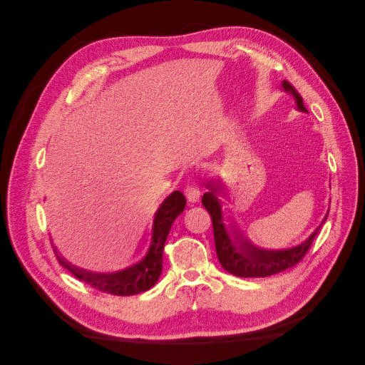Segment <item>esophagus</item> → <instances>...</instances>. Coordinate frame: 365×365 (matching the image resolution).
<instances>
[{
  "mask_svg": "<svg viewBox=\"0 0 365 365\" xmlns=\"http://www.w3.org/2000/svg\"><path fill=\"white\" fill-rule=\"evenodd\" d=\"M185 197H187V201H189L190 204H195V202L200 201L201 192H200V189H197L196 185H189L185 189Z\"/></svg>",
  "mask_w": 365,
  "mask_h": 365,
  "instance_id": "34e87169",
  "label": "esophagus"
}]
</instances>
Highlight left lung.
<instances>
[{"label": "left lung", "mask_w": 365, "mask_h": 365, "mask_svg": "<svg viewBox=\"0 0 365 365\" xmlns=\"http://www.w3.org/2000/svg\"><path fill=\"white\" fill-rule=\"evenodd\" d=\"M282 90L292 96L295 108L298 111L307 113L303 105V98L298 94L294 86L286 81L282 82ZM208 192L202 196V205L207 212L212 216L213 220V233H215V245L217 259L222 264V268L236 275V277H268V275L279 274L284 269H289L300 262L307 250L311 248L312 240L318 235L319 228L326 222L327 215L322 220L307 239H304L302 244H298L292 248L284 250H268L254 245L252 242L244 235L235 219L228 217L230 224H225L224 212H222V201L220 196L228 200L227 185L224 181L216 176L207 181Z\"/></svg>", "instance_id": "obj_1"}]
</instances>
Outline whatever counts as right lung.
Here are the masks:
<instances>
[{
    "label": "right lung",
    "mask_w": 365,
    "mask_h": 365,
    "mask_svg": "<svg viewBox=\"0 0 365 365\" xmlns=\"http://www.w3.org/2000/svg\"><path fill=\"white\" fill-rule=\"evenodd\" d=\"M185 202V196L180 190H175L165 197L155 212V216H153L152 237L146 256L125 269L115 272L88 271L65 260L56 248H54V252H56L58 260L63 268H67L77 279L98 291L123 297L145 292L150 289L160 279L163 271V250L165 239L169 236L175 219L184 212Z\"/></svg>",
    "instance_id": "1"
}]
</instances>
